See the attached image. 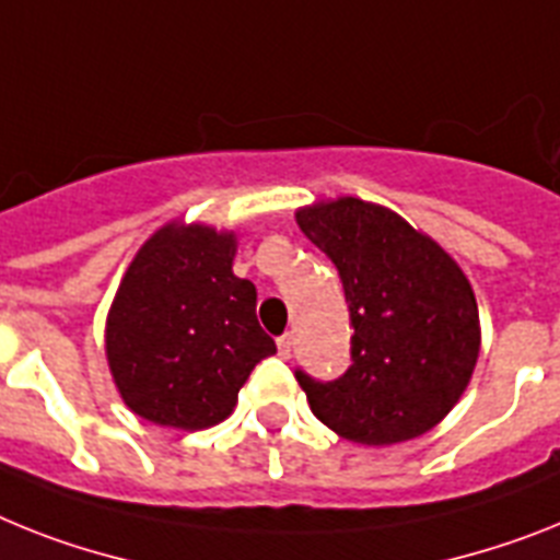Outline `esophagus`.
<instances>
[{"label": "esophagus", "mask_w": 560, "mask_h": 560, "mask_svg": "<svg viewBox=\"0 0 560 560\" xmlns=\"http://www.w3.org/2000/svg\"><path fill=\"white\" fill-rule=\"evenodd\" d=\"M276 345H279L281 359H290V352H293V336H290V332H284V336L276 338Z\"/></svg>", "instance_id": "obj_1"}]
</instances>
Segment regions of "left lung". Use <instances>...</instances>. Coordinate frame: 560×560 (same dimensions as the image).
<instances>
[{"label":"left lung","instance_id":"1","mask_svg":"<svg viewBox=\"0 0 560 560\" xmlns=\"http://www.w3.org/2000/svg\"><path fill=\"white\" fill-rule=\"evenodd\" d=\"M295 222L336 265L350 307L352 364L336 382L295 378L310 410L370 447L424 435L467 389L481 347L478 304L462 267L382 205L345 199Z\"/></svg>","mask_w":560,"mask_h":560}]
</instances>
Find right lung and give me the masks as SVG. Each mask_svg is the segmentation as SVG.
<instances>
[{"mask_svg":"<svg viewBox=\"0 0 560 560\" xmlns=\"http://www.w3.org/2000/svg\"><path fill=\"white\" fill-rule=\"evenodd\" d=\"M236 236L164 224L130 261L107 313L113 382L136 416L205 430L233 412L238 389L276 341L258 327L256 288L233 276Z\"/></svg>","mask_w":560,"mask_h":560,"instance_id":"1","label":"right lung"}]
</instances>
